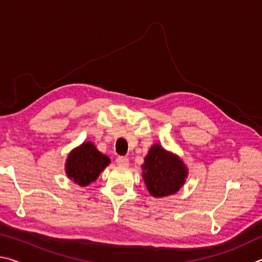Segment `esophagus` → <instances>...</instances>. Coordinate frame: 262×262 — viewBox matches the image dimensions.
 I'll use <instances>...</instances> for the list:
<instances>
[{
  "mask_svg": "<svg viewBox=\"0 0 262 262\" xmlns=\"http://www.w3.org/2000/svg\"><path fill=\"white\" fill-rule=\"evenodd\" d=\"M115 162H117L118 165H120V166H128V164H129V159H128L127 157L120 156L117 158V161Z\"/></svg>",
  "mask_w": 262,
  "mask_h": 262,
  "instance_id": "esophagus-1",
  "label": "esophagus"
}]
</instances>
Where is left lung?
<instances>
[{
    "label": "left lung",
    "mask_w": 262,
    "mask_h": 262,
    "mask_svg": "<svg viewBox=\"0 0 262 262\" xmlns=\"http://www.w3.org/2000/svg\"><path fill=\"white\" fill-rule=\"evenodd\" d=\"M142 177L147 189L154 198H166L183 187L188 176V168L178 155L154 144L141 165Z\"/></svg>",
    "instance_id": "left-lung-1"
}]
</instances>
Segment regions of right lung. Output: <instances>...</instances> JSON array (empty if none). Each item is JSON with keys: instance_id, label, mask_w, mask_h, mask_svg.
Wrapping results in <instances>:
<instances>
[{"instance_id": "right-lung-1", "label": "right lung", "mask_w": 262, "mask_h": 262, "mask_svg": "<svg viewBox=\"0 0 262 262\" xmlns=\"http://www.w3.org/2000/svg\"><path fill=\"white\" fill-rule=\"evenodd\" d=\"M110 163L111 159L101 154L92 142L88 141L69 152L64 170L73 183L84 187L96 181Z\"/></svg>"}]
</instances>
